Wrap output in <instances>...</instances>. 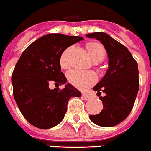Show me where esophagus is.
<instances>
[{"label":"esophagus","instance_id":"obj_1","mask_svg":"<svg viewBox=\"0 0 151 151\" xmlns=\"http://www.w3.org/2000/svg\"><path fill=\"white\" fill-rule=\"evenodd\" d=\"M82 97H83L84 100H86V101H88V100H89L90 98H91V97L89 96V95H88V94H86V93H83L82 94Z\"/></svg>","mask_w":151,"mask_h":151}]
</instances>
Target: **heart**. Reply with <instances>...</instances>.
<instances>
[{
	"mask_svg": "<svg viewBox=\"0 0 151 151\" xmlns=\"http://www.w3.org/2000/svg\"><path fill=\"white\" fill-rule=\"evenodd\" d=\"M87 49L91 58L94 62H101L105 59L106 51L104 46L98 42H90L87 45ZM73 47L69 46L62 52L59 57L60 67L63 69H68L71 67V57ZM68 78L69 83L75 88L79 89H86L92 86L97 81V76L94 73H84L81 71L71 72Z\"/></svg>",
	"mask_w": 151,
	"mask_h": 151,
	"instance_id": "1",
	"label": "heart"
}]
</instances>
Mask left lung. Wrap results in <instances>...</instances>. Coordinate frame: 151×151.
Segmentation results:
<instances>
[{"label":"left lung","mask_w":151,"mask_h":151,"mask_svg":"<svg viewBox=\"0 0 151 151\" xmlns=\"http://www.w3.org/2000/svg\"><path fill=\"white\" fill-rule=\"evenodd\" d=\"M102 43L109 58V68L103 78L93 88L100 97L103 109L99 114L90 115V119L97 126L114 127L128 116L132 111L139 90L138 65L126 46L103 32L88 34Z\"/></svg>","instance_id":"8db88e82"}]
</instances>
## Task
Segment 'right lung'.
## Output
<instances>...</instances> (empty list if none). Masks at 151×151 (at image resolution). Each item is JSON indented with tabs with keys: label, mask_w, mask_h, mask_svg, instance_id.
Returning <instances> with one entry per match:
<instances>
[{
	"label": "right lung",
	"mask_w": 151,
	"mask_h": 151,
	"mask_svg": "<svg viewBox=\"0 0 151 151\" xmlns=\"http://www.w3.org/2000/svg\"><path fill=\"white\" fill-rule=\"evenodd\" d=\"M83 37L49 34L29 45L19 57L11 76L13 95L23 116L34 127L49 129L62 122L68 100L81 97L71 84L63 89L48 88L67 83L59 57L66 48ZM58 88V87H57Z\"/></svg>",
	"instance_id": "1"
}]
</instances>
